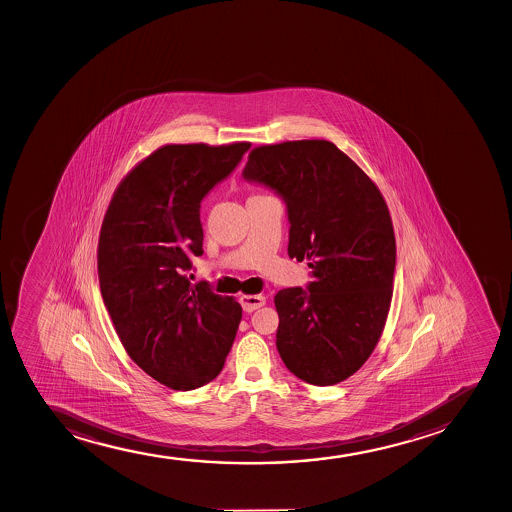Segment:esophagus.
I'll return each instance as SVG.
<instances>
[{"instance_id": "1", "label": "esophagus", "mask_w": 512, "mask_h": 512, "mask_svg": "<svg viewBox=\"0 0 512 512\" xmlns=\"http://www.w3.org/2000/svg\"><path fill=\"white\" fill-rule=\"evenodd\" d=\"M241 306L246 312H253L266 304L265 295H241Z\"/></svg>"}]
</instances>
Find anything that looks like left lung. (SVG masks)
I'll return each instance as SVG.
<instances>
[{
    "instance_id": "1",
    "label": "left lung",
    "mask_w": 512,
    "mask_h": 512,
    "mask_svg": "<svg viewBox=\"0 0 512 512\" xmlns=\"http://www.w3.org/2000/svg\"><path fill=\"white\" fill-rule=\"evenodd\" d=\"M242 176L282 196L288 256L312 270L307 288L275 295L283 364L314 386L345 381L374 352L393 297L396 241L381 191L326 140L254 148Z\"/></svg>"
}]
</instances>
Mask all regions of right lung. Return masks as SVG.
I'll use <instances>...</instances> for the list:
<instances>
[{"label": "right lung", "instance_id": "1", "mask_svg": "<svg viewBox=\"0 0 512 512\" xmlns=\"http://www.w3.org/2000/svg\"><path fill=\"white\" fill-rule=\"evenodd\" d=\"M249 147H160L124 177L102 222L100 292L119 340L140 369L176 391L220 374L241 323L239 302L186 273L191 256L203 254L201 201Z\"/></svg>", "mask_w": 512, "mask_h": 512}]
</instances>
